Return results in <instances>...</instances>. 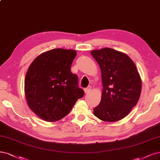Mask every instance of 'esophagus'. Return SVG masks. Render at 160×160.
Returning <instances> with one entry per match:
<instances>
[{
	"mask_svg": "<svg viewBox=\"0 0 160 160\" xmlns=\"http://www.w3.org/2000/svg\"><path fill=\"white\" fill-rule=\"evenodd\" d=\"M91 86H89V87H87V88H85V89H84V91H85V93H88L90 91H91Z\"/></svg>",
	"mask_w": 160,
	"mask_h": 160,
	"instance_id": "1",
	"label": "esophagus"
}]
</instances>
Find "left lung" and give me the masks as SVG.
I'll use <instances>...</instances> for the list:
<instances>
[{"instance_id": "obj_1", "label": "left lung", "mask_w": 160, "mask_h": 160, "mask_svg": "<svg viewBox=\"0 0 160 160\" xmlns=\"http://www.w3.org/2000/svg\"><path fill=\"white\" fill-rule=\"evenodd\" d=\"M100 66L102 82L101 101L94 115L105 122L124 118L138 101L142 81L136 65L127 55L105 48L91 52Z\"/></svg>"}]
</instances>
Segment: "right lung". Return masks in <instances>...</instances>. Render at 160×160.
I'll use <instances>...</instances> for the list:
<instances>
[{
    "label": "right lung",
    "mask_w": 160,
    "mask_h": 160,
    "mask_svg": "<svg viewBox=\"0 0 160 160\" xmlns=\"http://www.w3.org/2000/svg\"><path fill=\"white\" fill-rule=\"evenodd\" d=\"M76 55L73 49H53L38 56L28 69L24 79L26 101L42 120H61L84 96L78 75L71 71Z\"/></svg>",
    "instance_id": "obj_1"
}]
</instances>
